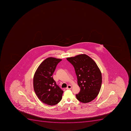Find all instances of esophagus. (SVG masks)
Returning a JSON list of instances; mask_svg holds the SVG:
<instances>
[{
    "mask_svg": "<svg viewBox=\"0 0 131 131\" xmlns=\"http://www.w3.org/2000/svg\"><path fill=\"white\" fill-rule=\"evenodd\" d=\"M72 86L70 85H68V86H67V88H66V89H70L72 88Z\"/></svg>",
    "mask_w": 131,
    "mask_h": 131,
    "instance_id": "34e87169",
    "label": "esophagus"
}]
</instances>
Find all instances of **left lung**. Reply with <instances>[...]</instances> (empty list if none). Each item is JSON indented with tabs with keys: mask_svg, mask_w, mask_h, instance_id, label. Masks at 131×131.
Segmentation results:
<instances>
[{
	"mask_svg": "<svg viewBox=\"0 0 131 131\" xmlns=\"http://www.w3.org/2000/svg\"><path fill=\"white\" fill-rule=\"evenodd\" d=\"M75 68L80 92L76 94L78 100L88 103L98 95L102 83L101 72L93 60L86 54L68 58Z\"/></svg>",
	"mask_w": 131,
	"mask_h": 131,
	"instance_id": "1",
	"label": "left lung"
}]
</instances>
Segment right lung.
Segmentation results:
<instances>
[{
    "label": "right lung",
    "mask_w": 131,
    "mask_h": 131,
    "mask_svg": "<svg viewBox=\"0 0 131 131\" xmlns=\"http://www.w3.org/2000/svg\"><path fill=\"white\" fill-rule=\"evenodd\" d=\"M61 59L49 57L39 66L33 78L36 94L44 104L54 105L61 100L63 90L56 84L52 75Z\"/></svg>",
    "instance_id": "add662e5"
}]
</instances>
